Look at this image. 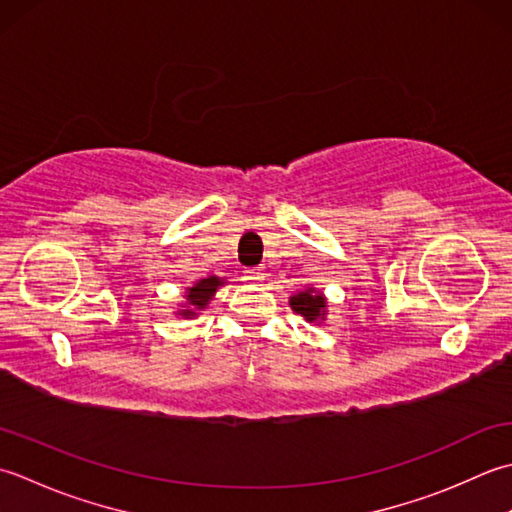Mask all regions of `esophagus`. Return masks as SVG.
I'll use <instances>...</instances> for the list:
<instances>
[{
  "label": "esophagus",
  "instance_id": "1",
  "mask_svg": "<svg viewBox=\"0 0 512 512\" xmlns=\"http://www.w3.org/2000/svg\"><path fill=\"white\" fill-rule=\"evenodd\" d=\"M243 278L249 280V283H258V280H263L265 274H263V267H249L243 271Z\"/></svg>",
  "mask_w": 512,
  "mask_h": 512
}]
</instances>
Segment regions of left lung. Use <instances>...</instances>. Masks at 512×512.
Masks as SVG:
<instances>
[{
    "label": "left lung",
    "instance_id": "obj_1",
    "mask_svg": "<svg viewBox=\"0 0 512 512\" xmlns=\"http://www.w3.org/2000/svg\"><path fill=\"white\" fill-rule=\"evenodd\" d=\"M289 305L307 322H316V325H320L322 320H327L329 302H327V296L316 287H305V289L294 291L289 298Z\"/></svg>",
    "mask_w": 512,
    "mask_h": 512
}]
</instances>
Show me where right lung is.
<instances>
[{
    "label": "right lung",
    "mask_w": 512,
    "mask_h": 512,
    "mask_svg": "<svg viewBox=\"0 0 512 512\" xmlns=\"http://www.w3.org/2000/svg\"><path fill=\"white\" fill-rule=\"evenodd\" d=\"M223 285H225V278H221V276H207V278L196 280L194 285L185 287L183 302L179 305V309L174 311V316L196 318L201 311L207 309V305L214 300L216 291Z\"/></svg>",
    "instance_id": "add662e5"
}]
</instances>
